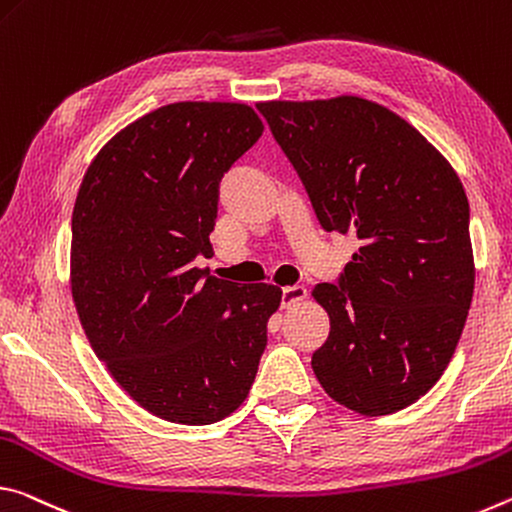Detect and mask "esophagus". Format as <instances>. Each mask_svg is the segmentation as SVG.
<instances>
[{
  "instance_id": "obj_1",
  "label": "esophagus",
  "mask_w": 512,
  "mask_h": 512,
  "mask_svg": "<svg viewBox=\"0 0 512 512\" xmlns=\"http://www.w3.org/2000/svg\"><path fill=\"white\" fill-rule=\"evenodd\" d=\"M308 295V290L304 286H290V288H283L281 292V306L283 308H290L299 304V301H304Z\"/></svg>"
}]
</instances>
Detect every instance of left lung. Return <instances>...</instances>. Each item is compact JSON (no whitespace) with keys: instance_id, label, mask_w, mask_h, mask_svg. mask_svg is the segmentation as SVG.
<instances>
[{"instance_id":"obj_1","label":"left lung","mask_w":512,"mask_h":512,"mask_svg":"<svg viewBox=\"0 0 512 512\" xmlns=\"http://www.w3.org/2000/svg\"><path fill=\"white\" fill-rule=\"evenodd\" d=\"M256 108L322 229L360 242L338 283L313 290L331 317L317 381L360 415L397 413L447 370L472 304L463 183L420 131L363 97Z\"/></svg>"}]
</instances>
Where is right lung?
I'll use <instances>...</instances> for the list:
<instances>
[{"instance_id": "1", "label": "right lung", "mask_w": 512, "mask_h": 512, "mask_svg": "<svg viewBox=\"0 0 512 512\" xmlns=\"http://www.w3.org/2000/svg\"><path fill=\"white\" fill-rule=\"evenodd\" d=\"M247 104L156 108L104 145L72 213V297L90 347L127 395L188 426L220 422L249 395L281 288L215 279L224 172L261 138Z\"/></svg>"}]
</instances>
